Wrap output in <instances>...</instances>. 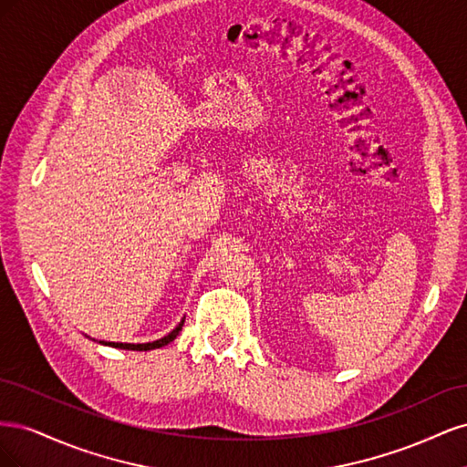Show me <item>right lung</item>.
I'll return each mask as SVG.
<instances>
[{
    "label": "right lung",
    "instance_id": "add662e5",
    "mask_svg": "<svg viewBox=\"0 0 467 467\" xmlns=\"http://www.w3.org/2000/svg\"><path fill=\"white\" fill-rule=\"evenodd\" d=\"M182 323H185V319H182L171 333L165 335L163 338H160V341H153V343H144V345H130V343H105V345L117 347V348H126V350H151V348H160V347H165L167 343H171V341H173V338L179 335V331L182 329Z\"/></svg>",
    "mask_w": 467,
    "mask_h": 467
}]
</instances>
